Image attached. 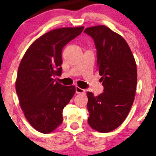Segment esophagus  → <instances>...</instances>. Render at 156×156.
Wrapping results in <instances>:
<instances>
[{
    "instance_id": "1",
    "label": "esophagus",
    "mask_w": 156,
    "mask_h": 156,
    "mask_svg": "<svg viewBox=\"0 0 156 156\" xmlns=\"http://www.w3.org/2000/svg\"><path fill=\"white\" fill-rule=\"evenodd\" d=\"M76 94H84L85 93V90L83 89H81L80 87H76Z\"/></svg>"
}]
</instances>
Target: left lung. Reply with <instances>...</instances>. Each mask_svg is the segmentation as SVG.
<instances>
[{"instance_id": "8db88e82", "label": "left lung", "mask_w": 156, "mask_h": 156, "mask_svg": "<svg viewBox=\"0 0 156 156\" xmlns=\"http://www.w3.org/2000/svg\"><path fill=\"white\" fill-rule=\"evenodd\" d=\"M97 50V68L104 92H87L88 123L96 131L108 133L126 118L134 101L137 84L135 59L126 40L104 25L85 29Z\"/></svg>"}]
</instances>
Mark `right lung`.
<instances>
[{"instance_id":"1","label":"right lung","mask_w":156,"mask_h":156,"mask_svg":"<svg viewBox=\"0 0 156 156\" xmlns=\"http://www.w3.org/2000/svg\"><path fill=\"white\" fill-rule=\"evenodd\" d=\"M84 27H62L44 34L30 46L19 65L16 82L20 107L32 126L49 133L61 124L62 112L75 93L74 86H63L64 46L80 35Z\"/></svg>"}]
</instances>
